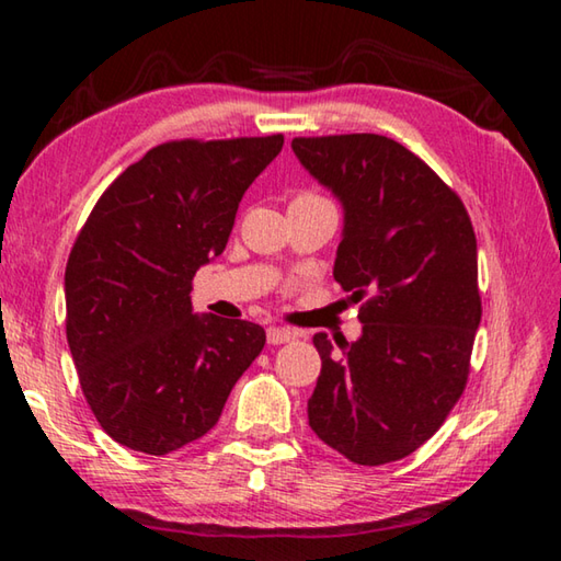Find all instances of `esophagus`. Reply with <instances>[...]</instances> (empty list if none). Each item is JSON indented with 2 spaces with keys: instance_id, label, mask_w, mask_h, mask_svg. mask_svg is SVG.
Instances as JSON below:
<instances>
[{
  "instance_id": "obj_1",
  "label": "esophagus",
  "mask_w": 561,
  "mask_h": 561,
  "mask_svg": "<svg viewBox=\"0 0 561 561\" xmlns=\"http://www.w3.org/2000/svg\"><path fill=\"white\" fill-rule=\"evenodd\" d=\"M297 339V331L289 327H270L267 329V341L270 344H287V341Z\"/></svg>"
}]
</instances>
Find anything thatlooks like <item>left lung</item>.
Returning a JSON list of instances; mask_svg holds the SVG:
<instances>
[{"mask_svg":"<svg viewBox=\"0 0 561 561\" xmlns=\"http://www.w3.org/2000/svg\"><path fill=\"white\" fill-rule=\"evenodd\" d=\"M294 156L344 207L334 279L360 336L314 334L309 425L356 465L401 460L440 428L470 374L482 307L478 242L460 197L376 133L294 138Z\"/></svg>","mask_w":561,"mask_h":561,"instance_id":"left-lung-1","label":"left lung"}]
</instances>
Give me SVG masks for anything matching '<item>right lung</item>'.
<instances>
[{"label":"right lung","instance_id":"obj_1","mask_svg":"<svg viewBox=\"0 0 561 561\" xmlns=\"http://www.w3.org/2000/svg\"><path fill=\"white\" fill-rule=\"evenodd\" d=\"M284 136L173 140L113 180L66 264V339L113 440L165 455L213 428L264 329L193 314V277L220 257L244 190Z\"/></svg>","mask_w":561,"mask_h":561}]
</instances>
